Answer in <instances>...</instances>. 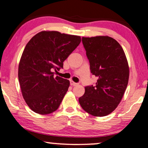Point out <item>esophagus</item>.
<instances>
[{
    "label": "esophagus",
    "instance_id": "34e87169",
    "mask_svg": "<svg viewBox=\"0 0 148 148\" xmlns=\"http://www.w3.org/2000/svg\"><path fill=\"white\" fill-rule=\"evenodd\" d=\"M70 84H71V86H76L78 85L77 83H75V82H70Z\"/></svg>",
    "mask_w": 148,
    "mask_h": 148
}]
</instances>
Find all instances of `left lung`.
Listing matches in <instances>:
<instances>
[{
	"label": "left lung",
	"instance_id": "1",
	"mask_svg": "<svg viewBox=\"0 0 148 148\" xmlns=\"http://www.w3.org/2000/svg\"><path fill=\"white\" fill-rule=\"evenodd\" d=\"M95 85L85 87L79 98L82 108L92 116H104L116 108L127 87L129 68L120 44L109 36L82 37Z\"/></svg>",
	"mask_w": 148,
	"mask_h": 148
}]
</instances>
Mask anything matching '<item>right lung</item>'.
<instances>
[{
    "mask_svg": "<svg viewBox=\"0 0 148 148\" xmlns=\"http://www.w3.org/2000/svg\"><path fill=\"white\" fill-rule=\"evenodd\" d=\"M81 42L78 36L58 32H41L28 42L21 57L18 78L26 103L32 111L47 114L58 110L69 86V81L53 71Z\"/></svg>",
    "mask_w": 148,
    "mask_h": 148,
    "instance_id": "right-lung-1",
    "label": "right lung"
}]
</instances>
